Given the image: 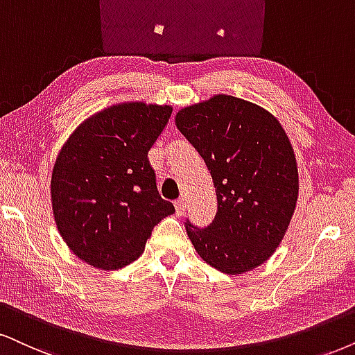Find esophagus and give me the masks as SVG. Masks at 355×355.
<instances>
[{
	"instance_id": "obj_1",
	"label": "esophagus",
	"mask_w": 355,
	"mask_h": 355,
	"mask_svg": "<svg viewBox=\"0 0 355 355\" xmlns=\"http://www.w3.org/2000/svg\"><path fill=\"white\" fill-rule=\"evenodd\" d=\"M175 208H177L178 214H183V211H185V208H187V200L178 198L177 201H175Z\"/></svg>"
}]
</instances>
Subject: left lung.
Instances as JSON below:
<instances>
[{"label": "left lung", "mask_w": 355, "mask_h": 355, "mask_svg": "<svg viewBox=\"0 0 355 355\" xmlns=\"http://www.w3.org/2000/svg\"><path fill=\"white\" fill-rule=\"evenodd\" d=\"M178 131L203 157L218 211L209 226L185 223L200 257L227 275L252 270L275 252L298 200L293 147L275 116L230 95L187 106Z\"/></svg>", "instance_id": "left-lung-1"}]
</instances>
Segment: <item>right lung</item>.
Instances as JSON below:
<instances>
[{
    "instance_id": "obj_1",
    "label": "right lung",
    "mask_w": 355,
    "mask_h": 355,
    "mask_svg": "<svg viewBox=\"0 0 355 355\" xmlns=\"http://www.w3.org/2000/svg\"><path fill=\"white\" fill-rule=\"evenodd\" d=\"M172 106L121 103L75 129L52 170V209L71 252L114 270L144 252L152 230L175 213L157 191L149 154Z\"/></svg>"
}]
</instances>
